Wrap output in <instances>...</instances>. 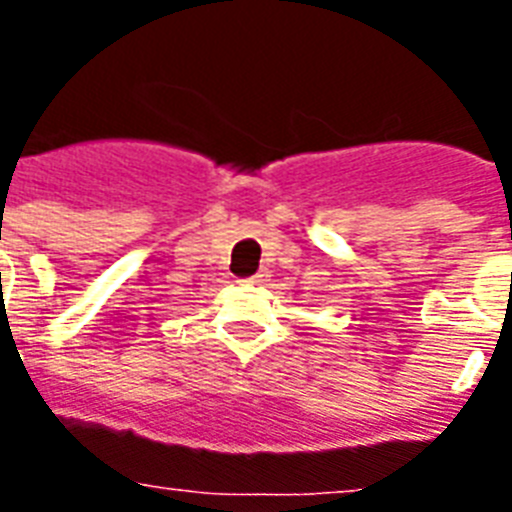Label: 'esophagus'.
Returning a JSON list of instances; mask_svg holds the SVG:
<instances>
[{
	"mask_svg": "<svg viewBox=\"0 0 512 512\" xmlns=\"http://www.w3.org/2000/svg\"><path fill=\"white\" fill-rule=\"evenodd\" d=\"M268 279H271V273L265 271V268H260V271H257L255 276H252V279H247V281H249V284H255V287H263Z\"/></svg>",
	"mask_w": 512,
	"mask_h": 512,
	"instance_id": "34e87169",
	"label": "esophagus"
}]
</instances>
